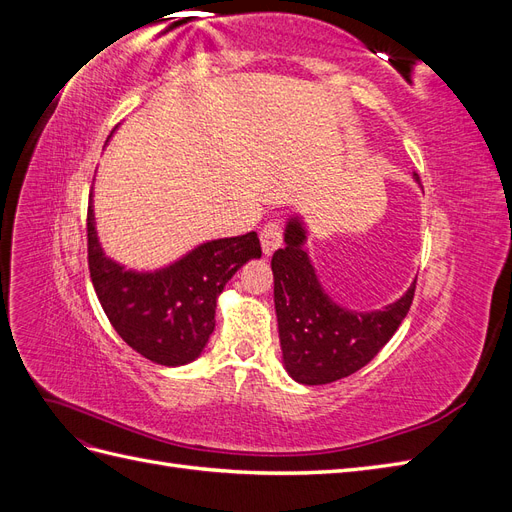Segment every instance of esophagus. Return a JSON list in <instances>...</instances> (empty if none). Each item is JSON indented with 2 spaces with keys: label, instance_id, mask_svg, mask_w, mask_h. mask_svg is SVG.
<instances>
[{
  "label": "esophagus",
  "instance_id": "1",
  "mask_svg": "<svg viewBox=\"0 0 512 512\" xmlns=\"http://www.w3.org/2000/svg\"><path fill=\"white\" fill-rule=\"evenodd\" d=\"M260 243H262V254L271 256L275 250L282 247V226L277 222H269L260 230Z\"/></svg>",
  "mask_w": 512,
  "mask_h": 512
}]
</instances>
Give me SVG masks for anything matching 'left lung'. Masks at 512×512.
<instances>
[{
	"label": "left lung",
	"mask_w": 512,
	"mask_h": 512,
	"mask_svg": "<svg viewBox=\"0 0 512 512\" xmlns=\"http://www.w3.org/2000/svg\"><path fill=\"white\" fill-rule=\"evenodd\" d=\"M418 183V175L412 173ZM284 247L271 258L273 301L282 363L288 376L307 386L342 380L365 367L389 342L412 305L414 286L380 309L359 312L339 305L324 290L307 252V226L292 213Z\"/></svg>",
	"instance_id": "left-lung-1"
}]
</instances>
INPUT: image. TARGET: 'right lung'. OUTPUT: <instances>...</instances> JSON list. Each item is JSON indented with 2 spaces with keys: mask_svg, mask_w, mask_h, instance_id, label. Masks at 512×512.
Instances as JSON below:
<instances>
[{
  "mask_svg": "<svg viewBox=\"0 0 512 512\" xmlns=\"http://www.w3.org/2000/svg\"><path fill=\"white\" fill-rule=\"evenodd\" d=\"M87 252L91 282L113 329L132 350L166 367L188 365L203 354L224 286L245 262L262 254L256 232H247L200 243L160 269H128L106 256L100 243L94 192L87 211Z\"/></svg>",
  "mask_w": 512,
  "mask_h": 512,
  "instance_id": "add662e5",
  "label": "right lung"
}]
</instances>
